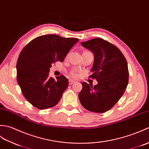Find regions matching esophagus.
<instances>
[{
  "label": "esophagus",
  "instance_id": "1",
  "mask_svg": "<svg viewBox=\"0 0 149 149\" xmlns=\"http://www.w3.org/2000/svg\"><path fill=\"white\" fill-rule=\"evenodd\" d=\"M74 80H69V85H72V84H74Z\"/></svg>",
  "mask_w": 149,
  "mask_h": 149
}]
</instances>
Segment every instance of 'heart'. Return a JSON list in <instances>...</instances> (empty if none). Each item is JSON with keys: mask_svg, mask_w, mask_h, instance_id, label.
<instances>
[{"mask_svg": "<svg viewBox=\"0 0 149 149\" xmlns=\"http://www.w3.org/2000/svg\"><path fill=\"white\" fill-rule=\"evenodd\" d=\"M71 75L72 76V77H74V78H77V77H78V73L77 72H75V71H72V72H71Z\"/></svg>", "mask_w": 149, "mask_h": 149, "instance_id": "obj_1", "label": "heart"}]
</instances>
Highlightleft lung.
Returning a JSON list of instances; mask_svg holds the SVG:
<instances>
[{
  "label": "left lung",
  "instance_id": "obj_1",
  "mask_svg": "<svg viewBox=\"0 0 149 149\" xmlns=\"http://www.w3.org/2000/svg\"><path fill=\"white\" fill-rule=\"evenodd\" d=\"M81 44L94 54L90 77L96 79L98 84L93 87L83 82L79 100L87 110L104 113L117 103L127 87L129 71L126 59L117 47L101 38Z\"/></svg>",
  "mask_w": 149,
  "mask_h": 149
}]
</instances>
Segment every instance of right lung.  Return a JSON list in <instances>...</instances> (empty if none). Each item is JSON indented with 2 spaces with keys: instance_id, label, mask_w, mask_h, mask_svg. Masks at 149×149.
<instances>
[{
  "instance_id": "right-lung-1",
  "label": "right lung",
  "mask_w": 149,
  "mask_h": 149,
  "mask_svg": "<svg viewBox=\"0 0 149 149\" xmlns=\"http://www.w3.org/2000/svg\"><path fill=\"white\" fill-rule=\"evenodd\" d=\"M79 41L55 34L39 36L22 49L16 64L17 81L23 94L38 109L54 107L68 88L67 78L49 77L56 61L63 62L69 50Z\"/></svg>"
}]
</instances>
